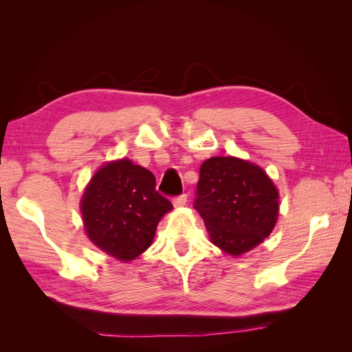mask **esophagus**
<instances>
[{
    "label": "esophagus",
    "instance_id": "1",
    "mask_svg": "<svg viewBox=\"0 0 352 352\" xmlns=\"http://www.w3.org/2000/svg\"><path fill=\"white\" fill-rule=\"evenodd\" d=\"M186 201H188V197H186V194H182V195H179V197H175L173 198V206L175 207H184L185 204H186Z\"/></svg>",
    "mask_w": 352,
    "mask_h": 352
}]
</instances>
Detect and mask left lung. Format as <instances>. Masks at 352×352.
Returning a JSON list of instances; mask_svg holds the SVG:
<instances>
[{
  "label": "left lung",
  "instance_id": "obj_1",
  "mask_svg": "<svg viewBox=\"0 0 352 352\" xmlns=\"http://www.w3.org/2000/svg\"><path fill=\"white\" fill-rule=\"evenodd\" d=\"M194 207L211 242L238 257L272 233L279 214V192L257 164L236 157H212L199 168Z\"/></svg>",
  "mask_w": 352,
  "mask_h": 352
}]
</instances>
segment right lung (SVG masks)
Instances as JSON below:
<instances>
[{
  "mask_svg": "<svg viewBox=\"0 0 352 352\" xmlns=\"http://www.w3.org/2000/svg\"><path fill=\"white\" fill-rule=\"evenodd\" d=\"M172 208V202L157 192L150 170L126 158L104 164L80 201L88 238L122 261L150 247L158 221Z\"/></svg>",
  "mask_w": 352,
  "mask_h": 352,
  "instance_id": "add662e5",
  "label": "right lung"
}]
</instances>
